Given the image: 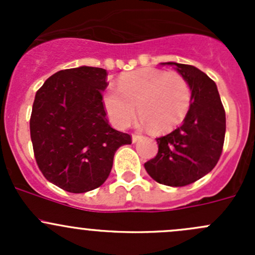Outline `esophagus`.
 Masks as SVG:
<instances>
[{"mask_svg":"<svg viewBox=\"0 0 255 255\" xmlns=\"http://www.w3.org/2000/svg\"><path fill=\"white\" fill-rule=\"evenodd\" d=\"M142 135H138V134H132V143H137L142 139Z\"/></svg>","mask_w":255,"mask_h":255,"instance_id":"esophagus-1","label":"esophagus"}]
</instances>
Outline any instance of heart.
Masks as SVG:
<instances>
[{
    "label": "heart",
    "mask_w": 255,
    "mask_h": 255,
    "mask_svg": "<svg viewBox=\"0 0 255 255\" xmlns=\"http://www.w3.org/2000/svg\"><path fill=\"white\" fill-rule=\"evenodd\" d=\"M102 101L111 122L121 129L129 127L138 111L144 126L169 132L186 117L191 90L179 73L145 68L123 74L118 89L107 90Z\"/></svg>",
    "instance_id": "obj_1"
}]
</instances>
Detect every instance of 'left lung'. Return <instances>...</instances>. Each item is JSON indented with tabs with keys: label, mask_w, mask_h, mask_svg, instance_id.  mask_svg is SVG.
<instances>
[{
	"label": "left lung",
	"mask_w": 255,
	"mask_h": 255,
	"mask_svg": "<svg viewBox=\"0 0 255 255\" xmlns=\"http://www.w3.org/2000/svg\"><path fill=\"white\" fill-rule=\"evenodd\" d=\"M161 65L174 66L184 76L191 90V105L182 125L156 139L158 154L144 168L159 184L185 186L217 164L225 142L226 113L217 86L200 69L174 61Z\"/></svg>",
	"instance_id": "obj_1"
}]
</instances>
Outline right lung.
<instances>
[{
    "instance_id": "obj_1",
    "label": "right lung",
    "mask_w": 255,
    "mask_h": 255,
    "mask_svg": "<svg viewBox=\"0 0 255 255\" xmlns=\"http://www.w3.org/2000/svg\"><path fill=\"white\" fill-rule=\"evenodd\" d=\"M106 78L101 68L66 69L35 94L29 122L35 160L48 181L73 194L101 186L116 150L132 143L109 125L102 102Z\"/></svg>"
}]
</instances>
